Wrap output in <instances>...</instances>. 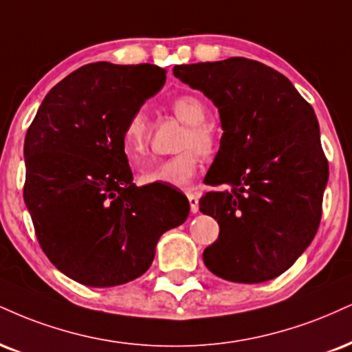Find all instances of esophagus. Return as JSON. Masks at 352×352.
<instances>
[{"mask_svg":"<svg viewBox=\"0 0 352 352\" xmlns=\"http://www.w3.org/2000/svg\"><path fill=\"white\" fill-rule=\"evenodd\" d=\"M187 197L190 201V211H192V213H198V208H200V206H198V197L193 192H187Z\"/></svg>","mask_w":352,"mask_h":352,"instance_id":"34e87169","label":"esophagus"}]
</instances>
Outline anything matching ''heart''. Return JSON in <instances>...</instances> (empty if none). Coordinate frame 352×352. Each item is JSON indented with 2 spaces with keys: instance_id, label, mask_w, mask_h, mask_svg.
<instances>
[{
  "instance_id": "heart-1",
  "label": "heart",
  "mask_w": 352,
  "mask_h": 352,
  "mask_svg": "<svg viewBox=\"0 0 352 352\" xmlns=\"http://www.w3.org/2000/svg\"><path fill=\"white\" fill-rule=\"evenodd\" d=\"M172 109L180 121L187 124L180 141V154L170 159L151 162L142 168L139 180L144 185L167 184L187 187L200 167V154L210 155L217 149V135L206 124L208 108L193 95H179L172 100ZM151 139V124L144 109L131 114L122 129V151L131 160H139L147 152Z\"/></svg>"
}]
</instances>
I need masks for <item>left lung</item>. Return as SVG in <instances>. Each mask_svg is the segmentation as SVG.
Instances as JSON below:
<instances>
[{"label":"left lung","mask_w":352,"mask_h":352,"mask_svg":"<svg viewBox=\"0 0 352 352\" xmlns=\"http://www.w3.org/2000/svg\"><path fill=\"white\" fill-rule=\"evenodd\" d=\"M173 75L218 108L223 135L200 211L218 219L203 251L211 272L261 283L295 264L318 231L328 184L315 111L287 77L244 57L175 65Z\"/></svg>","instance_id":"8db88e82"}]
</instances>
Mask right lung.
I'll use <instances>...</instances> for the list:
<instances>
[{
    "mask_svg": "<svg viewBox=\"0 0 352 352\" xmlns=\"http://www.w3.org/2000/svg\"><path fill=\"white\" fill-rule=\"evenodd\" d=\"M151 63H88L47 93L24 141V201L49 261L88 287L131 282L160 236L185 223L184 195L135 187L121 135L165 83Z\"/></svg>",
    "mask_w": 352,
    "mask_h": 352,
    "instance_id": "1",
    "label": "right lung"
}]
</instances>
